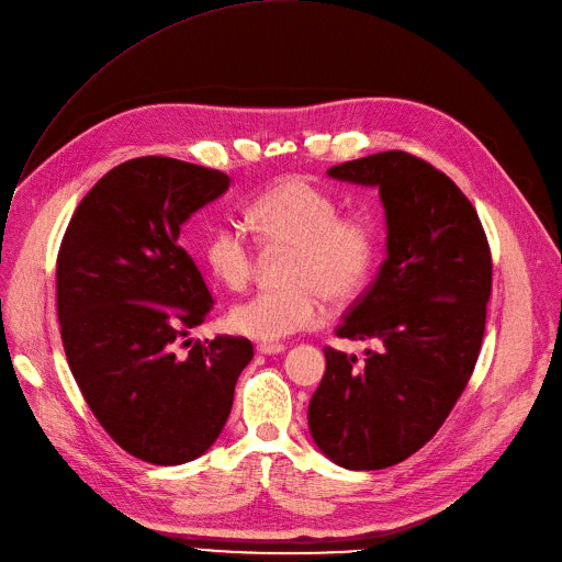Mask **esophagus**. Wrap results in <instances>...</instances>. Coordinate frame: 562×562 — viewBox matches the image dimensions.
Returning a JSON list of instances; mask_svg holds the SVG:
<instances>
[{
    "mask_svg": "<svg viewBox=\"0 0 562 562\" xmlns=\"http://www.w3.org/2000/svg\"><path fill=\"white\" fill-rule=\"evenodd\" d=\"M284 350H286V346H282V344H259L257 346L259 355H280Z\"/></svg>",
    "mask_w": 562,
    "mask_h": 562,
    "instance_id": "1",
    "label": "esophagus"
}]
</instances>
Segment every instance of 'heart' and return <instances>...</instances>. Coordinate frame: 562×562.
Instances as JSON below:
<instances>
[{
    "label": "heart",
    "mask_w": 562,
    "mask_h": 562,
    "mask_svg": "<svg viewBox=\"0 0 562 562\" xmlns=\"http://www.w3.org/2000/svg\"><path fill=\"white\" fill-rule=\"evenodd\" d=\"M246 218L269 250L289 248L282 280L286 286L259 291L233 307L228 323L255 341H280L323 321L325 303L352 301L375 267L380 235L366 214H341L325 187L291 176L250 201ZM203 259L210 273L233 291L250 284L257 248L233 221L210 231Z\"/></svg>",
    "instance_id": "heart-1"
}]
</instances>
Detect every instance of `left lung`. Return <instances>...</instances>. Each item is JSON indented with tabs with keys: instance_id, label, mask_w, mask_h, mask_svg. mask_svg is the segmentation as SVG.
I'll use <instances>...</instances> for the list:
<instances>
[{
	"instance_id": "1",
	"label": "left lung",
	"mask_w": 562,
	"mask_h": 562,
	"mask_svg": "<svg viewBox=\"0 0 562 562\" xmlns=\"http://www.w3.org/2000/svg\"><path fill=\"white\" fill-rule=\"evenodd\" d=\"M380 187L386 259L336 327L339 339L380 341L355 355L325 348L310 402L318 450L348 470H382L434 438L470 382L493 289V257L476 210L429 162L384 151L327 169Z\"/></svg>"
}]
</instances>
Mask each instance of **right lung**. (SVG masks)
Wrapping results in <instances>:
<instances>
[{
  "label": "right lung",
  "mask_w": 562,
  "mask_h": 562,
  "mask_svg": "<svg viewBox=\"0 0 562 562\" xmlns=\"http://www.w3.org/2000/svg\"><path fill=\"white\" fill-rule=\"evenodd\" d=\"M207 167L144 156L110 169L74 210L56 261L67 363L99 425L122 450L180 465L210 450L226 425L244 336L177 352L214 301L180 226L228 190Z\"/></svg>",
  "instance_id": "1"
}]
</instances>
